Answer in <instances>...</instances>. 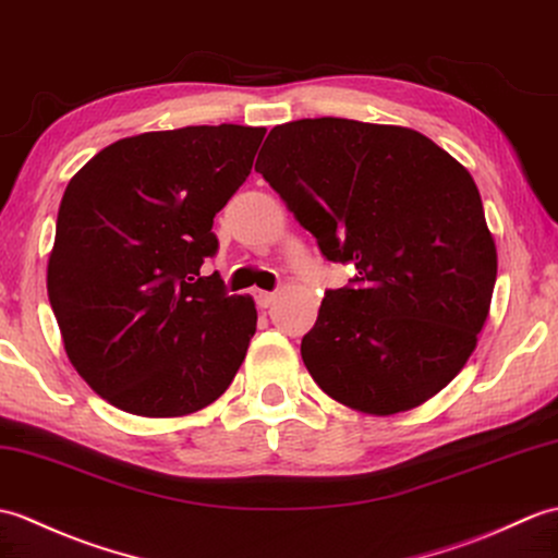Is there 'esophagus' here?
<instances>
[{"label":"esophagus","mask_w":558,"mask_h":558,"mask_svg":"<svg viewBox=\"0 0 558 558\" xmlns=\"http://www.w3.org/2000/svg\"><path fill=\"white\" fill-rule=\"evenodd\" d=\"M276 292H264V290H254V300H256V304L262 306V308H268L270 304L276 302Z\"/></svg>","instance_id":"esophagus-1"}]
</instances>
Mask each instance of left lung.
I'll use <instances>...</instances> for the list:
<instances>
[{
	"label": "left lung",
	"instance_id": "1",
	"mask_svg": "<svg viewBox=\"0 0 558 558\" xmlns=\"http://www.w3.org/2000/svg\"><path fill=\"white\" fill-rule=\"evenodd\" d=\"M256 171L328 262L356 268L302 340L320 390L390 416L454 380L497 280L471 173L411 128L332 116L276 125Z\"/></svg>",
	"mask_w": 558,
	"mask_h": 558
}]
</instances>
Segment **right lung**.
I'll return each mask as SVG.
<instances>
[{"label":"right lung","mask_w":558,"mask_h":558,"mask_svg":"<svg viewBox=\"0 0 558 558\" xmlns=\"http://www.w3.org/2000/svg\"><path fill=\"white\" fill-rule=\"evenodd\" d=\"M266 128L190 125L101 149L63 192L47 294L75 371L116 409L199 411L242 366L256 306L218 274L214 216L247 180Z\"/></svg>","instance_id":"1"}]
</instances>
